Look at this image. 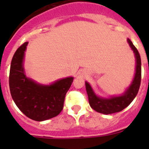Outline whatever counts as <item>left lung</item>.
I'll list each match as a JSON object with an SVG mask.
<instances>
[{
	"instance_id": "8db88e82",
	"label": "left lung",
	"mask_w": 149,
	"mask_h": 149,
	"mask_svg": "<svg viewBox=\"0 0 149 149\" xmlns=\"http://www.w3.org/2000/svg\"><path fill=\"white\" fill-rule=\"evenodd\" d=\"M127 41L135 55L136 69L132 82L123 94L119 96H111L108 98L99 97L95 93L90 84L86 81L85 82L89 105L93 110L100 113L108 115L122 111L132 102L139 91L141 82V59L137 49L133 45L132 42L129 39Z\"/></svg>"
}]
</instances>
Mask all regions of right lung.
I'll return each mask as SVG.
<instances>
[{"mask_svg": "<svg viewBox=\"0 0 149 149\" xmlns=\"http://www.w3.org/2000/svg\"><path fill=\"white\" fill-rule=\"evenodd\" d=\"M27 44L26 42L22 45L12 59L9 77L10 93L16 106L26 116L42 122L60 114L74 77L60 79L50 85L40 84L27 77L23 64Z\"/></svg>", "mask_w": 149, "mask_h": 149, "instance_id": "right-lung-1", "label": "right lung"}]
</instances>
